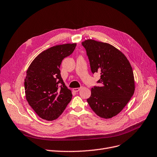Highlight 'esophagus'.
<instances>
[{"label": "esophagus", "instance_id": "esophagus-1", "mask_svg": "<svg viewBox=\"0 0 157 157\" xmlns=\"http://www.w3.org/2000/svg\"><path fill=\"white\" fill-rule=\"evenodd\" d=\"M81 88H82V87H80V88H73V91L74 92H78L79 91Z\"/></svg>", "mask_w": 157, "mask_h": 157}]
</instances>
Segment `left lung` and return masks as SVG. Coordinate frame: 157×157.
<instances>
[{
	"mask_svg": "<svg viewBox=\"0 0 157 157\" xmlns=\"http://www.w3.org/2000/svg\"><path fill=\"white\" fill-rule=\"evenodd\" d=\"M92 72H99L100 86L91 89L87 102L99 117L111 119L119 113L135 92L132 67L124 54L108 43L88 39L82 42Z\"/></svg>",
	"mask_w": 157,
	"mask_h": 157,
	"instance_id": "left-lung-1",
	"label": "left lung"
}]
</instances>
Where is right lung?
<instances>
[{"label":"right lung","instance_id":"right-lung-1","mask_svg":"<svg viewBox=\"0 0 157 157\" xmlns=\"http://www.w3.org/2000/svg\"><path fill=\"white\" fill-rule=\"evenodd\" d=\"M76 44L53 46L33 59L24 79L25 98L40 117L53 121L59 117L72 99L71 90L61 77L59 67Z\"/></svg>","mask_w":157,"mask_h":157}]
</instances>
